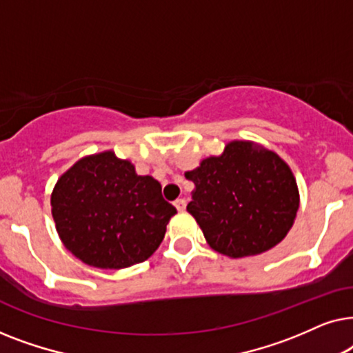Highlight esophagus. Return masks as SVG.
<instances>
[{
	"mask_svg": "<svg viewBox=\"0 0 353 353\" xmlns=\"http://www.w3.org/2000/svg\"><path fill=\"white\" fill-rule=\"evenodd\" d=\"M173 205L176 207L178 212H183L186 209V201L185 199H176L175 202H173Z\"/></svg>",
	"mask_w": 353,
	"mask_h": 353,
	"instance_id": "obj_1",
	"label": "esophagus"
}]
</instances>
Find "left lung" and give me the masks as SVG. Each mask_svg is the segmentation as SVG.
<instances>
[{
    "label": "left lung",
    "instance_id": "left-lung-1",
    "mask_svg": "<svg viewBox=\"0 0 353 353\" xmlns=\"http://www.w3.org/2000/svg\"><path fill=\"white\" fill-rule=\"evenodd\" d=\"M185 176L194 183L186 210L205 241L231 259L267 252L286 238L299 210L291 168L252 141H230Z\"/></svg>",
    "mask_w": 353,
    "mask_h": 353
}]
</instances>
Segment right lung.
Here are the masks:
<instances>
[{"label":"right lung","mask_w":353,"mask_h":353,"mask_svg":"<svg viewBox=\"0 0 353 353\" xmlns=\"http://www.w3.org/2000/svg\"><path fill=\"white\" fill-rule=\"evenodd\" d=\"M57 234L81 262L120 270L156 252L176 209L162 197L152 176L104 151L77 161L51 194Z\"/></svg>","instance_id":"obj_1"}]
</instances>
